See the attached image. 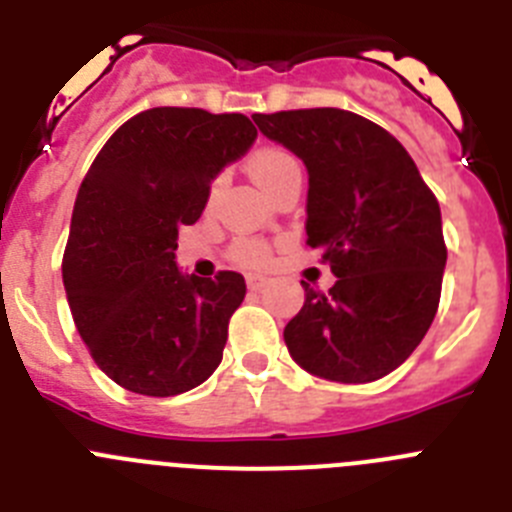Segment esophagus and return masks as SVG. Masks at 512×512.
<instances>
[{
	"mask_svg": "<svg viewBox=\"0 0 512 512\" xmlns=\"http://www.w3.org/2000/svg\"><path fill=\"white\" fill-rule=\"evenodd\" d=\"M246 284H248V289H253V292H259V289L266 284V277H264V274H248Z\"/></svg>",
	"mask_w": 512,
	"mask_h": 512,
	"instance_id": "obj_1",
	"label": "esophagus"
}]
</instances>
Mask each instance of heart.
Wrapping results in <instances>:
<instances>
[{
  "label": "heart",
  "mask_w": 512,
  "mask_h": 512,
  "mask_svg": "<svg viewBox=\"0 0 512 512\" xmlns=\"http://www.w3.org/2000/svg\"><path fill=\"white\" fill-rule=\"evenodd\" d=\"M248 171L256 179L264 194L269 197L277 187H282L284 182L302 176L300 164H297L295 156H289L282 148H259L248 158ZM235 259L246 266H261L269 259V248L259 241H243L241 246L235 248Z\"/></svg>",
  "instance_id": "1"
}]
</instances>
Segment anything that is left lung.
Segmentation results:
<instances>
[{"mask_svg":"<svg viewBox=\"0 0 512 512\" xmlns=\"http://www.w3.org/2000/svg\"><path fill=\"white\" fill-rule=\"evenodd\" d=\"M307 169V246L336 274L307 282L284 328L289 356L315 377L364 384L395 372L431 328L446 246L441 207L410 153L377 122L338 107L253 115Z\"/></svg>","mask_w":512,"mask_h":512,"instance_id":"left-lung-1","label":"left lung"}]
</instances>
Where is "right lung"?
<instances>
[{
  "label": "right lung",
  "instance_id": "obj_1",
  "mask_svg": "<svg viewBox=\"0 0 512 512\" xmlns=\"http://www.w3.org/2000/svg\"><path fill=\"white\" fill-rule=\"evenodd\" d=\"M246 115L153 107L115 130L81 182L63 253V287L94 364L138 395L194 390L223 361L228 320L246 297L238 271L176 266L182 225L210 184L246 156Z\"/></svg>",
  "mask_w": 512,
  "mask_h": 512
}]
</instances>
